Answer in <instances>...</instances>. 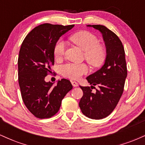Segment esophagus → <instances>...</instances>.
<instances>
[{"label": "esophagus", "instance_id": "1", "mask_svg": "<svg viewBox=\"0 0 145 145\" xmlns=\"http://www.w3.org/2000/svg\"><path fill=\"white\" fill-rule=\"evenodd\" d=\"M71 84H72V85L74 87H76V86H78V84L76 82H75V81H71Z\"/></svg>", "mask_w": 145, "mask_h": 145}]
</instances>
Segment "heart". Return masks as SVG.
<instances>
[{
  "instance_id": "b5f03b06",
  "label": "heart",
  "mask_w": 145,
  "mask_h": 145,
  "mask_svg": "<svg viewBox=\"0 0 145 145\" xmlns=\"http://www.w3.org/2000/svg\"><path fill=\"white\" fill-rule=\"evenodd\" d=\"M71 41L84 51L86 61L94 66H98L104 62L106 52L104 48L99 45V39L95 35L88 31H81L75 33L70 37ZM65 49L64 41L59 40L54 48V54L56 59H61ZM61 74L71 79H79L82 75L87 74L88 67L85 64L66 63L60 67Z\"/></svg>"
}]
</instances>
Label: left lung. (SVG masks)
Here are the masks:
<instances>
[{
  "label": "left lung",
  "mask_w": 145,
  "mask_h": 145,
  "mask_svg": "<svg viewBox=\"0 0 145 145\" xmlns=\"http://www.w3.org/2000/svg\"><path fill=\"white\" fill-rule=\"evenodd\" d=\"M101 33L106 49L104 64L100 69L87 76L91 87L80 86L83 95L79 102L81 111L92 119L106 117L115 108L123 92L127 71L123 46L112 31L103 25H87ZM99 89L92 92V87Z\"/></svg>",
  "instance_id": "8db88e82"
}]
</instances>
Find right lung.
<instances>
[{
    "label": "right lung",
    "mask_w": 145,
    "mask_h": 145,
    "mask_svg": "<svg viewBox=\"0 0 145 145\" xmlns=\"http://www.w3.org/2000/svg\"><path fill=\"white\" fill-rule=\"evenodd\" d=\"M74 25L43 24L25 37L18 56V82L25 106L35 116L50 118L59 110L61 101L72 89L67 79L54 83L45 77L54 63V48L59 38Z\"/></svg>",
    "instance_id": "1"
}]
</instances>
